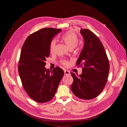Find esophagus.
I'll use <instances>...</instances> for the list:
<instances>
[{
	"instance_id": "esophagus-1",
	"label": "esophagus",
	"mask_w": 127,
	"mask_h": 127,
	"mask_svg": "<svg viewBox=\"0 0 127 127\" xmlns=\"http://www.w3.org/2000/svg\"><path fill=\"white\" fill-rule=\"evenodd\" d=\"M64 73L65 75H70V72L68 70H65L64 71Z\"/></svg>"
}]
</instances>
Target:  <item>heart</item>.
I'll list each match as a JSON object with an SVG mask.
<instances>
[{
	"instance_id": "1",
	"label": "heart",
	"mask_w": 127,
	"mask_h": 127,
	"mask_svg": "<svg viewBox=\"0 0 127 127\" xmlns=\"http://www.w3.org/2000/svg\"><path fill=\"white\" fill-rule=\"evenodd\" d=\"M61 39L69 49L74 48L75 47H76L79 42V39L77 34L72 31L68 32L63 34L61 37ZM56 44V42L55 40H53L51 41L50 44L51 52L53 53L55 51ZM61 63L65 66H68L69 64L67 61L64 60L62 61Z\"/></svg>"
}]
</instances>
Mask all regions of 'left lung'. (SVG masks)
Returning <instances> with one entry per match:
<instances>
[{"instance_id": "1", "label": "left lung", "mask_w": 127, "mask_h": 127, "mask_svg": "<svg viewBox=\"0 0 127 127\" xmlns=\"http://www.w3.org/2000/svg\"><path fill=\"white\" fill-rule=\"evenodd\" d=\"M80 33L84 43L76 65L83 68L79 75L71 72L73 78L71 89L77 97L89 100L97 96L104 89L110 63L103 46L97 36L86 29H81Z\"/></svg>"}]
</instances>
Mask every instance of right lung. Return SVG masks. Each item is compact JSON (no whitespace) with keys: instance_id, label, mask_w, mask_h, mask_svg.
<instances>
[{"instance_id":"right-lung-1","label":"right lung","mask_w":127,"mask_h":127,"mask_svg":"<svg viewBox=\"0 0 127 127\" xmlns=\"http://www.w3.org/2000/svg\"><path fill=\"white\" fill-rule=\"evenodd\" d=\"M61 29L47 28L30 34L22 48L18 67L23 87L28 95L39 103L47 102L55 95L64 71L56 67L46 69L50 44Z\"/></svg>"}]
</instances>
